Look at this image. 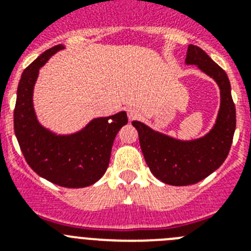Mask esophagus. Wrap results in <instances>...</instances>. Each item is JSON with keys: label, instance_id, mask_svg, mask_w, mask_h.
<instances>
[{"label": "esophagus", "instance_id": "esophagus-1", "mask_svg": "<svg viewBox=\"0 0 251 251\" xmlns=\"http://www.w3.org/2000/svg\"><path fill=\"white\" fill-rule=\"evenodd\" d=\"M127 114L129 121H134V119H137L139 117V110L137 108H134V106H128Z\"/></svg>", "mask_w": 251, "mask_h": 251}]
</instances>
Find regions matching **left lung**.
<instances>
[{
  "label": "left lung",
  "instance_id": "left-lung-1",
  "mask_svg": "<svg viewBox=\"0 0 251 251\" xmlns=\"http://www.w3.org/2000/svg\"><path fill=\"white\" fill-rule=\"evenodd\" d=\"M186 63L199 66L220 86V112L211 132L203 138L182 142L154 132L139 122L132 123L138 130L139 145L151 172L159 181L172 186L200 182L220 167L229 154L236 127L235 104L226 73L195 45H188Z\"/></svg>",
  "mask_w": 251,
  "mask_h": 251
}]
</instances>
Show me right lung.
Listing matches in <instances>:
<instances>
[{
	"instance_id": "right-lung-1",
	"label": "right lung",
	"mask_w": 251,
	"mask_h": 251,
	"mask_svg": "<svg viewBox=\"0 0 251 251\" xmlns=\"http://www.w3.org/2000/svg\"><path fill=\"white\" fill-rule=\"evenodd\" d=\"M64 49L56 45L40 55L24 70L17 88L13 128L27 165L39 176L63 187H86L105 174L117 133L128 123L127 113L90 122L72 136H55L39 124L32 92L39 69L51 55Z\"/></svg>"
}]
</instances>
